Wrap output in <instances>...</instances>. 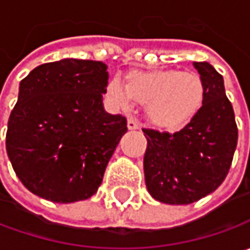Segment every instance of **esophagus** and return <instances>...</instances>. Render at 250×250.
<instances>
[{
    "instance_id": "obj_1",
    "label": "esophagus",
    "mask_w": 250,
    "mask_h": 250,
    "mask_svg": "<svg viewBox=\"0 0 250 250\" xmlns=\"http://www.w3.org/2000/svg\"><path fill=\"white\" fill-rule=\"evenodd\" d=\"M128 129H130V130L139 129V122H136L135 120L129 118V120H128Z\"/></svg>"
}]
</instances>
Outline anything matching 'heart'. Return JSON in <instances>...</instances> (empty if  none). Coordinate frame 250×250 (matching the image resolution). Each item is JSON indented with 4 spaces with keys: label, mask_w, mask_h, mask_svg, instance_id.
<instances>
[{
    "label": "heart",
    "mask_w": 250,
    "mask_h": 250,
    "mask_svg": "<svg viewBox=\"0 0 250 250\" xmlns=\"http://www.w3.org/2000/svg\"><path fill=\"white\" fill-rule=\"evenodd\" d=\"M105 96L115 105L128 110L132 104L145 105V115L156 128L179 130L187 126L200 111L206 87L195 72L177 69L130 71L124 84L111 79Z\"/></svg>",
    "instance_id": "b5f03b06"
}]
</instances>
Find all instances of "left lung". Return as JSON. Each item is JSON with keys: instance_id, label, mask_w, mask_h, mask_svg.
Masks as SVG:
<instances>
[{"instance_id": "left-lung-1", "label": "left lung", "mask_w": 250, "mask_h": 250, "mask_svg": "<svg viewBox=\"0 0 250 250\" xmlns=\"http://www.w3.org/2000/svg\"><path fill=\"white\" fill-rule=\"evenodd\" d=\"M193 65L206 87L196 117L175 133L143 129L146 187L156 200L167 205H189L214 192L226 179L238 143L223 76L208 62Z\"/></svg>"}]
</instances>
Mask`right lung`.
I'll return each instance as SVG.
<instances>
[{
	"label": "right lung",
	"mask_w": 250,
	"mask_h": 250,
	"mask_svg": "<svg viewBox=\"0 0 250 250\" xmlns=\"http://www.w3.org/2000/svg\"><path fill=\"white\" fill-rule=\"evenodd\" d=\"M107 65L65 58L34 68L19 84L9 115L6 153L32 193L55 203L93 196L126 118L103 105Z\"/></svg>",
	"instance_id": "1"
}]
</instances>
